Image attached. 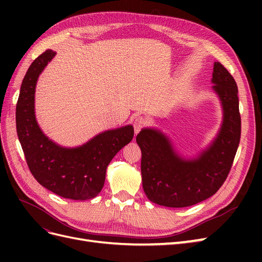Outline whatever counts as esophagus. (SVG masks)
Returning a JSON list of instances; mask_svg holds the SVG:
<instances>
[{
  "label": "esophagus",
  "instance_id": "obj_1",
  "mask_svg": "<svg viewBox=\"0 0 262 262\" xmlns=\"http://www.w3.org/2000/svg\"><path fill=\"white\" fill-rule=\"evenodd\" d=\"M147 119L143 116H138L133 119V125H134V131L136 133H139L144 126L147 124Z\"/></svg>",
  "mask_w": 262,
  "mask_h": 262
}]
</instances>
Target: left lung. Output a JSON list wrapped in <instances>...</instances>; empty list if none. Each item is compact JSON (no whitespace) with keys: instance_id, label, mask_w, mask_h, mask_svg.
I'll return each instance as SVG.
<instances>
[{"instance_id":"8db88e82","label":"left lung","mask_w":262,"mask_h":262,"mask_svg":"<svg viewBox=\"0 0 262 262\" xmlns=\"http://www.w3.org/2000/svg\"><path fill=\"white\" fill-rule=\"evenodd\" d=\"M213 90L220 96L224 120L212 145L193 161L173 150L161 132L143 129L137 142L142 152V184L148 200L169 208H186L212 196L231 171L241 140L238 90L231 73L214 63Z\"/></svg>"}]
</instances>
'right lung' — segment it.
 Returning a JSON list of instances; mask_svg holds the SVG:
<instances>
[{"label": "right lung", "mask_w": 262, "mask_h": 262, "mask_svg": "<svg viewBox=\"0 0 262 262\" xmlns=\"http://www.w3.org/2000/svg\"><path fill=\"white\" fill-rule=\"evenodd\" d=\"M46 50L31 63L24 77L16 105V129L24 155L35 179L53 193L72 200L96 196L105 184L114 156L133 139L132 125L102 132L76 148H64L47 138L35 118L38 76L54 57Z\"/></svg>", "instance_id": "add662e5"}]
</instances>
